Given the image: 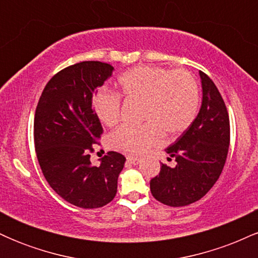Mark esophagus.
<instances>
[{
    "label": "esophagus",
    "instance_id": "obj_1",
    "mask_svg": "<svg viewBox=\"0 0 258 258\" xmlns=\"http://www.w3.org/2000/svg\"><path fill=\"white\" fill-rule=\"evenodd\" d=\"M127 162L132 165H138L141 162V158H135V156H127Z\"/></svg>",
    "mask_w": 258,
    "mask_h": 258
}]
</instances>
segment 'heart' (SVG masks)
<instances>
[{
  "instance_id": "obj_1",
  "label": "heart",
  "mask_w": 258,
  "mask_h": 258,
  "mask_svg": "<svg viewBox=\"0 0 258 258\" xmlns=\"http://www.w3.org/2000/svg\"><path fill=\"white\" fill-rule=\"evenodd\" d=\"M120 94L126 100L142 102L139 126H121L109 136L115 149L143 154L158 143L160 133L166 137L182 135L193 123L199 111V86L186 70L160 67H136L117 79ZM93 111L105 126L112 127L120 120V96L99 91L94 96Z\"/></svg>"
}]
</instances>
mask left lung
<instances>
[{
	"label": "left lung",
	"mask_w": 258,
	"mask_h": 258,
	"mask_svg": "<svg viewBox=\"0 0 258 258\" xmlns=\"http://www.w3.org/2000/svg\"><path fill=\"white\" fill-rule=\"evenodd\" d=\"M203 102L189 128L165 149L174 166L161 164L150 180V191L167 206H186L200 200L220 178L229 148V116L220 91L199 72Z\"/></svg>",
	"instance_id": "obj_1"
}]
</instances>
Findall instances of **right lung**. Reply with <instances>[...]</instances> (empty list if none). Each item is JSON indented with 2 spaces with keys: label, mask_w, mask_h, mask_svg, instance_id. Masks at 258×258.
<instances>
[{
  "label": "right lung",
  "mask_w": 258,
  "mask_h": 258,
  "mask_svg": "<svg viewBox=\"0 0 258 258\" xmlns=\"http://www.w3.org/2000/svg\"><path fill=\"white\" fill-rule=\"evenodd\" d=\"M112 70L96 60L65 68L46 85L35 112V150L44 178L59 197L81 209L114 199L126 161L120 153L109 152L99 166L91 162L92 146L103 133L92 100Z\"/></svg>",
  "instance_id": "obj_1"
}]
</instances>
